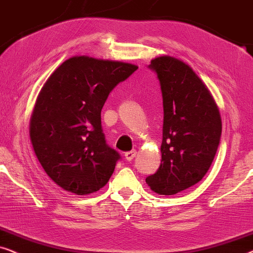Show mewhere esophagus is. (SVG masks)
<instances>
[{
  "label": "esophagus",
  "instance_id": "obj_1",
  "mask_svg": "<svg viewBox=\"0 0 253 253\" xmlns=\"http://www.w3.org/2000/svg\"><path fill=\"white\" fill-rule=\"evenodd\" d=\"M136 150H130V151H127L126 154H125V158H126L127 161L130 162L132 160H134V157L136 156Z\"/></svg>",
  "mask_w": 253,
  "mask_h": 253
}]
</instances>
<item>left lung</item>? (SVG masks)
I'll list each match as a JSON object with an SVG mask.
<instances>
[{
	"instance_id": "8db88e82",
	"label": "left lung",
	"mask_w": 253,
	"mask_h": 253,
	"mask_svg": "<svg viewBox=\"0 0 253 253\" xmlns=\"http://www.w3.org/2000/svg\"><path fill=\"white\" fill-rule=\"evenodd\" d=\"M163 96L162 162L146 178L151 191L173 195L203 179L213 163L222 132L217 104L183 60L162 55L150 61Z\"/></svg>"
}]
</instances>
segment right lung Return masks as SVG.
<instances>
[{"label":"right lung","instance_id":"right-lung-1","mask_svg":"<svg viewBox=\"0 0 253 253\" xmlns=\"http://www.w3.org/2000/svg\"><path fill=\"white\" fill-rule=\"evenodd\" d=\"M136 69L133 63L75 55L42 85L30 140L47 176L62 190L91 194L112 176L120 156L105 142L100 112L113 87Z\"/></svg>","mask_w":253,"mask_h":253}]
</instances>
